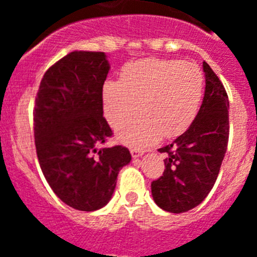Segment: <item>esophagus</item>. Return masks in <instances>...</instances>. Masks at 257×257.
<instances>
[{
  "label": "esophagus",
  "instance_id": "1",
  "mask_svg": "<svg viewBox=\"0 0 257 257\" xmlns=\"http://www.w3.org/2000/svg\"><path fill=\"white\" fill-rule=\"evenodd\" d=\"M131 154L133 158H139L143 155V152H141V150H137V149H131Z\"/></svg>",
  "mask_w": 257,
  "mask_h": 257
}]
</instances>
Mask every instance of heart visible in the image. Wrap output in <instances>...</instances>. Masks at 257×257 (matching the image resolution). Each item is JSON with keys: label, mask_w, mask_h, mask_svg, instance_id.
<instances>
[{"label": "heart", "mask_w": 257, "mask_h": 257, "mask_svg": "<svg viewBox=\"0 0 257 257\" xmlns=\"http://www.w3.org/2000/svg\"><path fill=\"white\" fill-rule=\"evenodd\" d=\"M204 92L200 69L181 61L147 58L124 67L121 80H107L103 108L116 128L142 108L144 113L118 129L119 141L143 148L181 136L193 124Z\"/></svg>", "instance_id": "1"}]
</instances>
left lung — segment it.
<instances>
[{"mask_svg":"<svg viewBox=\"0 0 257 257\" xmlns=\"http://www.w3.org/2000/svg\"><path fill=\"white\" fill-rule=\"evenodd\" d=\"M205 94L198 115L188 131L165 153L163 175L152 183V195L159 208L180 214L198 206L208 196L219 175L229 142V98L221 80L206 62Z\"/></svg>","mask_w":257,"mask_h":257,"instance_id":"1","label":"left lung"}]
</instances>
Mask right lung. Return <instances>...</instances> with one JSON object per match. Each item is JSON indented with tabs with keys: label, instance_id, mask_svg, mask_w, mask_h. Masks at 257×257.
Listing matches in <instances>:
<instances>
[{
	"label": "right lung",
	"instance_id": "1",
	"mask_svg": "<svg viewBox=\"0 0 257 257\" xmlns=\"http://www.w3.org/2000/svg\"><path fill=\"white\" fill-rule=\"evenodd\" d=\"M109 68L103 52H71L47 69L36 97L41 169L54 194L80 211L107 205L119 170L132 160L125 147H103L113 136L103 116V84Z\"/></svg>",
	"mask_w": 257,
	"mask_h": 257
}]
</instances>
